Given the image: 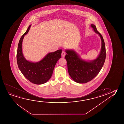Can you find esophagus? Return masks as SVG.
<instances>
[{
  "mask_svg": "<svg viewBox=\"0 0 124 124\" xmlns=\"http://www.w3.org/2000/svg\"><path fill=\"white\" fill-rule=\"evenodd\" d=\"M65 55H66V53L64 51H63L61 54V55H62V57H65Z\"/></svg>",
  "mask_w": 124,
  "mask_h": 124,
  "instance_id": "1",
  "label": "esophagus"
}]
</instances>
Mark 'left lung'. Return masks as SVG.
I'll return each instance as SVG.
<instances>
[{
    "instance_id": "1",
    "label": "left lung",
    "mask_w": 124,
    "mask_h": 124,
    "mask_svg": "<svg viewBox=\"0 0 124 124\" xmlns=\"http://www.w3.org/2000/svg\"><path fill=\"white\" fill-rule=\"evenodd\" d=\"M91 28L99 35L101 40V52L96 59L86 61L72 49L65 50L69 75L72 80L78 83H85L92 80L101 71L105 62L106 52L103 36L97 31L95 25L91 24Z\"/></svg>"
}]
</instances>
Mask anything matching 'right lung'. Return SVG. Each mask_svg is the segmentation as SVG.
Here are the masks:
<instances>
[{
	"label": "right lung",
	"mask_w": 124,
	"mask_h": 124,
	"mask_svg": "<svg viewBox=\"0 0 124 124\" xmlns=\"http://www.w3.org/2000/svg\"><path fill=\"white\" fill-rule=\"evenodd\" d=\"M31 24L19 40L17 47V61L19 70L27 79L32 83L41 85L47 82L52 77L57 61L61 58L62 50L50 52L40 61L36 62L27 60L23 55L22 42L25 35L28 32Z\"/></svg>",
	"instance_id": "obj_1"
}]
</instances>
